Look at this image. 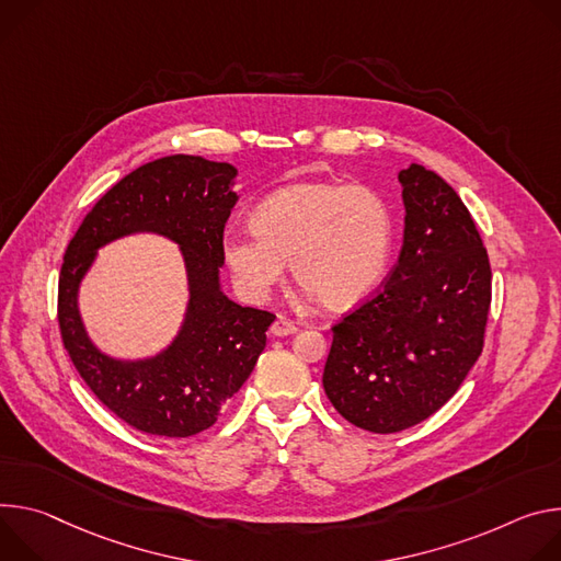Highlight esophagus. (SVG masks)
Returning <instances> with one entry per match:
<instances>
[{"mask_svg":"<svg viewBox=\"0 0 561 561\" xmlns=\"http://www.w3.org/2000/svg\"><path fill=\"white\" fill-rule=\"evenodd\" d=\"M296 330H298L296 323L287 321L285 317H278V319L272 323V328H270V332H272L274 336H289V334H294Z\"/></svg>","mask_w":561,"mask_h":561,"instance_id":"obj_1","label":"esophagus"}]
</instances>
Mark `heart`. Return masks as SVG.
Returning a JSON list of instances; mask_svg holds the SVG:
<instances>
[{
	"mask_svg": "<svg viewBox=\"0 0 561 561\" xmlns=\"http://www.w3.org/2000/svg\"><path fill=\"white\" fill-rule=\"evenodd\" d=\"M257 236H227L222 256L238 289L263 300L291 265L296 283L328 309L360 302L381 280L392 247L388 205L367 186L296 182L249 218Z\"/></svg>",
	"mask_w": 561,
	"mask_h": 561,
	"instance_id": "obj_1",
	"label": "heart"
}]
</instances>
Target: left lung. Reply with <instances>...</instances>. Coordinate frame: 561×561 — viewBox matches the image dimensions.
Masks as SVG:
<instances>
[{
  "label": "left lung",
  "instance_id": "left-lung-1",
  "mask_svg": "<svg viewBox=\"0 0 561 561\" xmlns=\"http://www.w3.org/2000/svg\"><path fill=\"white\" fill-rule=\"evenodd\" d=\"M403 244L383 289L334 325L323 371L356 427L392 434L425 421L466 381L483 347L490 263L459 194L434 171H399Z\"/></svg>",
  "mask_w": 561,
  "mask_h": 561
}]
</instances>
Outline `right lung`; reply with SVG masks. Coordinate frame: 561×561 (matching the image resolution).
Instances as JSON below:
<instances>
[{
	"mask_svg": "<svg viewBox=\"0 0 561 561\" xmlns=\"http://www.w3.org/2000/svg\"><path fill=\"white\" fill-rule=\"evenodd\" d=\"M238 169L201 156L142 164L108 190L73 236L59 274V330L80 377L122 421L158 437H192L211 427L265 350L274 314L233 302L220 287L222 233L238 203ZM136 232L179 244L187 305L179 332L156 355L122 359L91 339L79 289L102 245Z\"/></svg>",
	"mask_w": 561,
	"mask_h": 561,
	"instance_id": "1",
	"label": "right lung"
}]
</instances>
